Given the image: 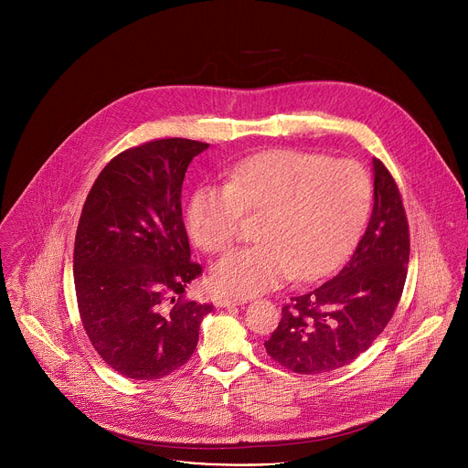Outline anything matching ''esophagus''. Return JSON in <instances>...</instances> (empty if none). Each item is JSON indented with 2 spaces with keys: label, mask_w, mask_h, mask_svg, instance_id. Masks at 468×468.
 <instances>
[{
  "label": "esophagus",
  "mask_w": 468,
  "mask_h": 468,
  "mask_svg": "<svg viewBox=\"0 0 468 468\" xmlns=\"http://www.w3.org/2000/svg\"><path fill=\"white\" fill-rule=\"evenodd\" d=\"M240 303H244V302L242 300H235V298H218L215 302L217 307H231V305H240Z\"/></svg>",
  "instance_id": "esophagus-1"
}]
</instances>
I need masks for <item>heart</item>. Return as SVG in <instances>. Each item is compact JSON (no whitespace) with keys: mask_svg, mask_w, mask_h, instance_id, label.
Here are the masks:
<instances>
[{"mask_svg":"<svg viewBox=\"0 0 468 468\" xmlns=\"http://www.w3.org/2000/svg\"><path fill=\"white\" fill-rule=\"evenodd\" d=\"M370 199V179L357 163L274 150L235 166L224 186H199L188 202L186 229L199 250L222 253L237 242L244 213L262 215L261 242L229 253L211 272L217 292L246 298L291 278L329 274L356 242Z\"/></svg>","mask_w":468,"mask_h":468,"instance_id":"b5f03b06","label":"heart"}]
</instances>
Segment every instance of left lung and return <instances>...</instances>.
<instances>
[{"label": "left lung", "instance_id": "8db88e82", "mask_svg": "<svg viewBox=\"0 0 468 468\" xmlns=\"http://www.w3.org/2000/svg\"><path fill=\"white\" fill-rule=\"evenodd\" d=\"M374 207L341 272L283 305L266 354L296 374H324L357 359L385 329L404 292L410 226L390 172L372 159Z\"/></svg>", "mask_w": 468, "mask_h": 468}]
</instances>
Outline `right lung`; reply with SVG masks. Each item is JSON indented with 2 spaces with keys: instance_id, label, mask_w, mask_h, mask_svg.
Here are the masks:
<instances>
[{
  "instance_id": "obj_1",
  "label": "right lung",
  "mask_w": 468,
  "mask_h": 468,
  "mask_svg": "<svg viewBox=\"0 0 468 468\" xmlns=\"http://www.w3.org/2000/svg\"><path fill=\"white\" fill-rule=\"evenodd\" d=\"M209 144L161 139L118 154L94 181L74 246L83 327L100 357L131 379H161L196 350L213 305L183 298L190 261L181 186Z\"/></svg>"
}]
</instances>
